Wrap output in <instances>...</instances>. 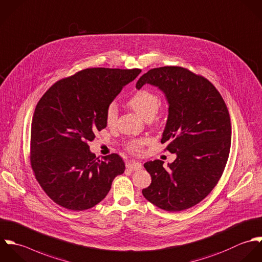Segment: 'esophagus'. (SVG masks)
I'll use <instances>...</instances> for the list:
<instances>
[{
    "mask_svg": "<svg viewBox=\"0 0 262 262\" xmlns=\"http://www.w3.org/2000/svg\"><path fill=\"white\" fill-rule=\"evenodd\" d=\"M126 168L129 169L130 171H138V170H140V169L142 168V165H141L140 163L134 161V162H129V163H127V164H126Z\"/></svg>",
    "mask_w": 262,
    "mask_h": 262,
    "instance_id": "34e87169",
    "label": "esophagus"
}]
</instances>
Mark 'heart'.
<instances>
[{"label":"heart","instance_id":"b5f03b06","mask_svg":"<svg viewBox=\"0 0 262 262\" xmlns=\"http://www.w3.org/2000/svg\"><path fill=\"white\" fill-rule=\"evenodd\" d=\"M127 104L143 120L150 121L151 119H154V117L158 112L160 98L152 91L141 89L135 92L130 97ZM116 121H117V105L116 103L112 102L108 104L105 111V122L107 126L111 127L115 125ZM144 143H145L144 140H134L129 144V150L134 154H138L141 151Z\"/></svg>","mask_w":262,"mask_h":262}]
</instances>
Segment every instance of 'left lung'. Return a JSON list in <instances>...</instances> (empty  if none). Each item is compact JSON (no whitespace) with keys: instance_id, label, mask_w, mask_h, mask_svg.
<instances>
[{"instance_id":"1","label":"left lung","mask_w":262,"mask_h":262,"mask_svg":"<svg viewBox=\"0 0 262 262\" xmlns=\"http://www.w3.org/2000/svg\"><path fill=\"white\" fill-rule=\"evenodd\" d=\"M144 84L165 93L169 115L161 142L177 158L167 169L160 160L144 164L151 184L142 194L164 210L181 211L203 200L223 174L231 148L229 111L211 82L183 67L151 69L136 88Z\"/></svg>"}]
</instances>
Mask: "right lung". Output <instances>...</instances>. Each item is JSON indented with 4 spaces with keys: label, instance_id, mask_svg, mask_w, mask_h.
<instances>
[{
    "label": "right lung",
    "instance_id": "obj_1",
    "mask_svg": "<svg viewBox=\"0 0 262 262\" xmlns=\"http://www.w3.org/2000/svg\"><path fill=\"white\" fill-rule=\"evenodd\" d=\"M140 69L90 68L49 88L36 104L30 138L34 176L57 204L79 211L93 207L125 171L120 156L92 154L88 141L106 127L105 111Z\"/></svg>",
    "mask_w": 262,
    "mask_h": 262
}]
</instances>
